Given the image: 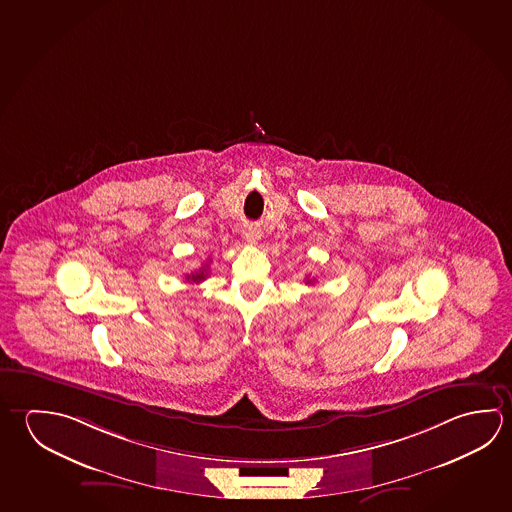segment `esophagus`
Here are the masks:
<instances>
[{"label":"esophagus","instance_id":"esophagus-1","mask_svg":"<svg viewBox=\"0 0 512 512\" xmlns=\"http://www.w3.org/2000/svg\"><path fill=\"white\" fill-rule=\"evenodd\" d=\"M259 237V232H257L255 228H246V230H244V239H246L248 243H257Z\"/></svg>","mask_w":512,"mask_h":512}]
</instances>
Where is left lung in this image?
Here are the masks:
<instances>
[{"label": "left lung", "mask_w": 512, "mask_h": 512, "mask_svg": "<svg viewBox=\"0 0 512 512\" xmlns=\"http://www.w3.org/2000/svg\"><path fill=\"white\" fill-rule=\"evenodd\" d=\"M311 282H313V280H309V278H307V284H311Z\"/></svg>", "instance_id": "1"}]
</instances>
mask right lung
I'll use <instances>...</instances> for the list:
<instances>
[{"instance_id":"add662e5","label":"right lung","mask_w":512,"mask_h":512,"mask_svg":"<svg viewBox=\"0 0 512 512\" xmlns=\"http://www.w3.org/2000/svg\"><path fill=\"white\" fill-rule=\"evenodd\" d=\"M208 264H205L203 268H199L198 271H194V273H190V275H185V278L189 280V282H196V284H199V282H203L205 278H207L208 275Z\"/></svg>"}]
</instances>
